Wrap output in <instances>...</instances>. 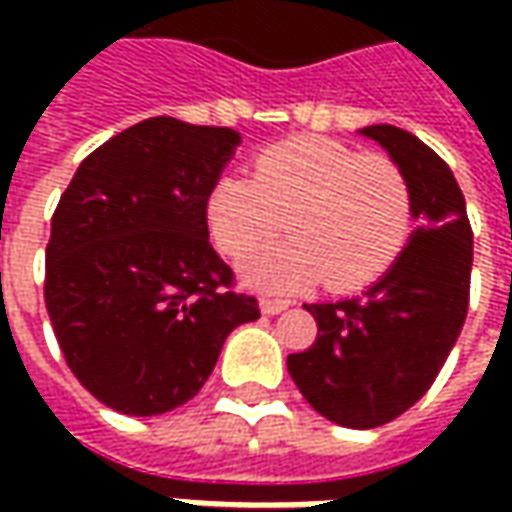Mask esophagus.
Segmentation results:
<instances>
[{
  "instance_id": "34e87169",
  "label": "esophagus",
  "mask_w": 512,
  "mask_h": 512,
  "mask_svg": "<svg viewBox=\"0 0 512 512\" xmlns=\"http://www.w3.org/2000/svg\"><path fill=\"white\" fill-rule=\"evenodd\" d=\"M259 307H262V313H267V316H276V313L287 310V307H290V302H287V299H270V296H267V299H262V302H259Z\"/></svg>"
}]
</instances>
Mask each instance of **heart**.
Masks as SVG:
<instances>
[{
	"label": "heart",
	"instance_id": "1",
	"mask_svg": "<svg viewBox=\"0 0 512 512\" xmlns=\"http://www.w3.org/2000/svg\"><path fill=\"white\" fill-rule=\"evenodd\" d=\"M413 225V193L387 153H362L325 136H293L262 150L253 179L225 176L210 187L207 227L216 247L242 262L247 285L296 290L325 279L333 290L370 285L399 259Z\"/></svg>",
	"mask_w": 512,
	"mask_h": 512
}]
</instances>
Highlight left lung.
I'll return each mask as SVG.
<instances>
[{
  "label": "left lung",
  "instance_id": "8db88e82",
  "mask_svg": "<svg viewBox=\"0 0 512 512\" xmlns=\"http://www.w3.org/2000/svg\"><path fill=\"white\" fill-rule=\"evenodd\" d=\"M359 133L402 165L419 227L362 296L307 305L319 333L305 353L287 356V373L316 413L370 430L422 399L459 339L470 302L473 230L442 156L393 125Z\"/></svg>",
  "mask_w": 512,
  "mask_h": 512
}]
</instances>
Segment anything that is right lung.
Listing matches in <instances>:
<instances>
[{
    "instance_id": "add662e5",
    "label": "right lung",
    "mask_w": 512,
    "mask_h": 512,
    "mask_svg": "<svg viewBox=\"0 0 512 512\" xmlns=\"http://www.w3.org/2000/svg\"><path fill=\"white\" fill-rule=\"evenodd\" d=\"M242 136L153 116L96 148L50 219L45 307L73 376L125 416L190 402L230 330L259 319L207 233Z\"/></svg>"
}]
</instances>
